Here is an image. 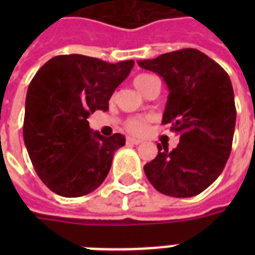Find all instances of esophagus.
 Instances as JSON below:
<instances>
[{"instance_id": "esophagus-1", "label": "esophagus", "mask_w": 255, "mask_h": 255, "mask_svg": "<svg viewBox=\"0 0 255 255\" xmlns=\"http://www.w3.org/2000/svg\"><path fill=\"white\" fill-rule=\"evenodd\" d=\"M141 141L137 139H133V137H127V144H132V145H137V144H140Z\"/></svg>"}]
</instances>
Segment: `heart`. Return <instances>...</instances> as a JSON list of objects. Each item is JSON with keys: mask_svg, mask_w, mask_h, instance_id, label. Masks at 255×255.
I'll use <instances>...</instances> for the list:
<instances>
[{"mask_svg": "<svg viewBox=\"0 0 255 255\" xmlns=\"http://www.w3.org/2000/svg\"><path fill=\"white\" fill-rule=\"evenodd\" d=\"M152 79H155V77H152L149 74H140L133 79V86L143 94L144 88L147 87V85ZM148 122H149V118L136 116V118H131V119L127 120L126 128L132 135H143L148 129Z\"/></svg>", "mask_w": 255, "mask_h": 255, "instance_id": "heart-1", "label": "heart"}]
</instances>
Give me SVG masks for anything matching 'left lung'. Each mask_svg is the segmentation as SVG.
<instances>
[{
	"instance_id": "1",
	"label": "left lung",
	"mask_w": 255,
	"mask_h": 255,
	"mask_svg": "<svg viewBox=\"0 0 255 255\" xmlns=\"http://www.w3.org/2000/svg\"><path fill=\"white\" fill-rule=\"evenodd\" d=\"M137 65L164 79L169 95L161 123L180 135L172 151L157 144V156L144 165L145 176L160 193L193 197L216 181L232 151L237 112L229 75L196 49Z\"/></svg>"
}]
</instances>
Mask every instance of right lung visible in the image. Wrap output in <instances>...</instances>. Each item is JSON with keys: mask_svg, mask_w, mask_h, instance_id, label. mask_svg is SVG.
<instances>
[{"mask_svg": "<svg viewBox=\"0 0 255 255\" xmlns=\"http://www.w3.org/2000/svg\"><path fill=\"white\" fill-rule=\"evenodd\" d=\"M135 62L108 63L81 54L46 62L27 88L23 140L43 184L63 197L91 193L107 177L126 137L92 131L88 116L107 111L108 100Z\"/></svg>", "mask_w": 255, "mask_h": 255, "instance_id": "right-lung-1", "label": "right lung"}]
</instances>
